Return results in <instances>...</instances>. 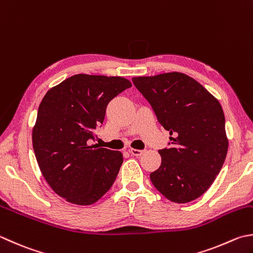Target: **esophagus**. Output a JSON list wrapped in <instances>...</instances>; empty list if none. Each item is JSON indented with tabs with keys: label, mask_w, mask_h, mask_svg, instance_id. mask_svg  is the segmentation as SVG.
<instances>
[{
	"label": "esophagus",
	"mask_w": 253,
	"mask_h": 253,
	"mask_svg": "<svg viewBox=\"0 0 253 253\" xmlns=\"http://www.w3.org/2000/svg\"><path fill=\"white\" fill-rule=\"evenodd\" d=\"M128 152H130V153L132 155H134V156H140V155L143 154L142 150H136V149H130V150H128Z\"/></svg>",
	"instance_id": "34e87169"
}]
</instances>
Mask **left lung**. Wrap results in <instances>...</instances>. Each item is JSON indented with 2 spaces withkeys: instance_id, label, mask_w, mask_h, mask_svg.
<instances>
[{
  "instance_id": "left-lung-1",
  "label": "left lung",
  "mask_w": 253,
  "mask_h": 253,
  "mask_svg": "<svg viewBox=\"0 0 253 253\" xmlns=\"http://www.w3.org/2000/svg\"><path fill=\"white\" fill-rule=\"evenodd\" d=\"M132 82L170 135L171 147L159 151L162 163L150 174L152 183L170 202L195 201L211 187L226 160L221 104L204 85L177 71Z\"/></svg>"
}]
</instances>
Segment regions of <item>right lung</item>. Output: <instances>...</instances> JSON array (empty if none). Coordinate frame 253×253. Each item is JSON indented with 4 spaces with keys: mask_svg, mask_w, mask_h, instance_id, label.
Masks as SVG:
<instances>
[{
    "mask_svg": "<svg viewBox=\"0 0 253 253\" xmlns=\"http://www.w3.org/2000/svg\"><path fill=\"white\" fill-rule=\"evenodd\" d=\"M131 85L123 77L79 74L42 98L33 127V149L46 182L68 203L92 205L116 180L122 153L90 142L108 103Z\"/></svg>",
    "mask_w": 253,
    "mask_h": 253,
    "instance_id": "right-lung-1",
    "label": "right lung"
}]
</instances>
